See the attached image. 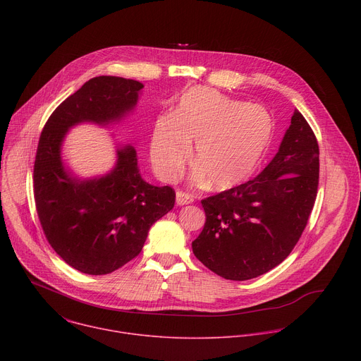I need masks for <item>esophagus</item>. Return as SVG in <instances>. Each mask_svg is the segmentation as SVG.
<instances>
[{
  "mask_svg": "<svg viewBox=\"0 0 361 361\" xmlns=\"http://www.w3.org/2000/svg\"><path fill=\"white\" fill-rule=\"evenodd\" d=\"M194 201L192 195L187 194V192H183V191H177L176 192V202L177 205H185V204H191Z\"/></svg>",
  "mask_w": 361,
  "mask_h": 361,
  "instance_id": "1",
  "label": "esophagus"
}]
</instances>
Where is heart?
Returning a JSON list of instances; mask_svg holds the SVG:
<instances>
[{
  "label": "heart",
  "mask_w": 361,
  "mask_h": 361,
  "mask_svg": "<svg viewBox=\"0 0 361 361\" xmlns=\"http://www.w3.org/2000/svg\"><path fill=\"white\" fill-rule=\"evenodd\" d=\"M273 134L264 109L244 104L220 91L195 85L178 99L174 114L157 118L152 128L149 157L157 174L174 180L188 160L194 144V180L209 181L224 191L248 178L260 164Z\"/></svg>",
  "instance_id": "1"
}]
</instances>
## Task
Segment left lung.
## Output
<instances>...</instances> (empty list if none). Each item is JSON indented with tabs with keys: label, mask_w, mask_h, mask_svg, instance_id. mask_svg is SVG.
<instances>
[{
	"label": "left lung",
	"mask_w": 361,
	"mask_h": 361,
	"mask_svg": "<svg viewBox=\"0 0 361 361\" xmlns=\"http://www.w3.org/2000/svg\"><path fill=\"white\" fill-rule=\"evenodd\" d=\"M319 144L298 110L279 151L255 178L201 201L205 223L197 259L226 280L244 281L279 266L307 226L319 187Z\"/></svg>",
	"instance_id": "1"
}]
</instances>
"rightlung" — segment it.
I'll list each match as a JSON object with an SVG mask.
<instances>
[{
    "instance_id": "1",
    "label": "right lung",
    "mask_w": 361,
    "mask_h": 361,
    "mask_svg": "<svg viewBox=\"0 0 361 361\" xmlns=\"http://www.w3.org/2000/svg\"><path fill=\"white\" fill-rule=\"evenodd\" d=\"M142 88L135 80L94 77L54 110L39 137L34 163L38 219L51 247L85 274H109L133 260L151 226L174 207L171 187L142 180L130 144H116L113 170L91 178L78 177L63 160L73 127L121 123L137 107Z\"/></svg>"
}]
</instances>
